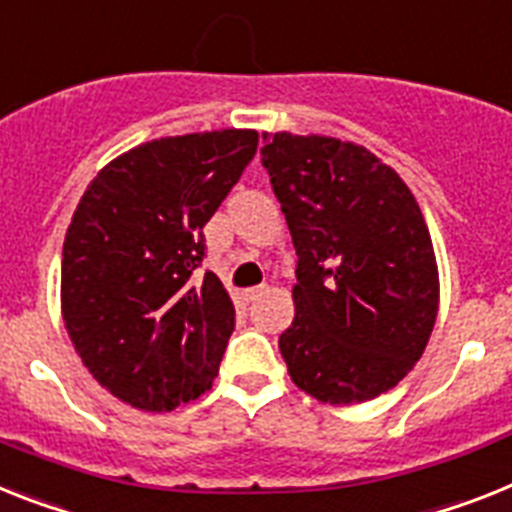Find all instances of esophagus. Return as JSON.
I'll use <instances>...</instances> for the list:
<instances>
[{
  "label": "esophagus",
  "instance_id": "esophagus-1",
  "mask_svg": "<svg viewBox=\"0 0 512 512\" xmlns=\"http://www.w3.org/2000/svg\"><path fill=\"white\" fill-rule=\"evenodd\" d=\"M263 294H265V286H255V289L244 291V299H247V302H255V299H260Z\"/></svg>",
  "mask_w": 512,
  "mask_h": 512
}]
</instances>
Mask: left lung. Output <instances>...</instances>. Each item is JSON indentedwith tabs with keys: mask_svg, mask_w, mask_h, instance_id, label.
Segmentation results:
<instances>
[{
	"mask_svg": "<svg viewBox=\"0 0 512 512\" xmlns=\"http://www.w3.org/2000/svg\"><path fill=\"white\" fill-rule=\"evenodd\" d=\"M263 143L299 255L283 362L320 403L372 401L409 375L435 328L440 273L422 208L364 145L291 132Z\"/></svg>",
	"mask_w": 512,
	"mask_h": 512,
	"instance_id": "obj_1",
	"label": "left lung"
}]
</instances>
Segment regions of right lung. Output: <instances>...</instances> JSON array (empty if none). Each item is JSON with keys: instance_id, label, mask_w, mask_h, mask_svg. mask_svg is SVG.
<instances>
[{"instance_id": "add662e5", "label": "right lung", "mask_w": 512, "mask_h": 512, "mask_svg": "<svg viewBox=\"0 0 512 512\" xmlns=\"http://www.w3.org/2000/svg\"><path fill=\"white\" fill-rule=\"evenodd\" d=\"M255 130L161 137L88 184L62 249V320L101 388L171 411L213 388L234 304L205 255L203 226L257 153Z\"/></svg>"}]
</instances>
